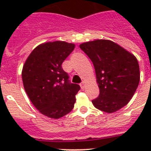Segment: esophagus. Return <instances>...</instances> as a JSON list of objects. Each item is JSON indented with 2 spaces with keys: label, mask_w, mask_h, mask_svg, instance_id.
I'll return each instance as SVG.
<instances>
[{
  "label": "esophagus",
  "mask_w": 151,
  "mask_h": 151,
  "mask_svg": "<svg viewBox=\"0 0 151 151\" xmlns=\"http://www.w3.org/2000/svg\"><path fill=\"white\" fill-rule=\"evenodd\" d=\"M80 86H81L82 88H84L85 86V81H83V83L80 84Z\"/></svg>",
  "instance_id": "esophagus-1"
}]
</instances>
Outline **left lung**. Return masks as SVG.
<instances>
[{
  "label": "left lung",
  "instance_id": "1",
  "mask_svg": "<svg viewBox=\"0 0 151 151\" xmlns=\"http://www.w3.org/2000/svg\"><path fill=\"white\" fill-rule=\"evenodd\" d=\"M93 63L100 93L92 103L107 113L119 110L130 101L140 80L137 59L132 53L107 39L80 45Z\"/></svg>",
  "mask_w": 151,
  "mask_h": 151
}]
</instances>
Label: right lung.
I'll list each match as a JSON object with an SVG mask.
<instances>
[{"label": "right lung", "mask_w": 151, "mask_h": 151, "mask_svg": "<svg viewBox=\"0 0 151 151\" xmlns=\"http://www.w3.org/2000/svg\"><path fill=\"white\" fill-rule=\"evenodd\" d=\"M75 45L63 41L38 45L22 67L24 88L35 107L45 116L58 119L74 108L80 85L68 82L62 63Z\"/></svg>", "instance_id": "right-lung-1"}]
</instances>
